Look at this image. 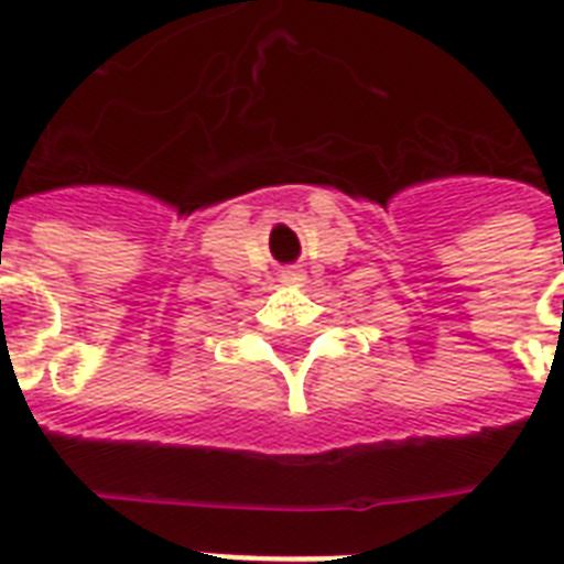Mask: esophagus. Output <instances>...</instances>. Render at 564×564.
<instances>
[{
  "instance_id": "obj_1",
  "label": "esophagus",
  "mask_w": 564,
  "mask_h": 564,
  "mask_svg": "<svg viewBox=\"0 0 564 564\" xmlns=\"http://www.w3.org/2000/svg\"><path fill=\"white\" fill-rule=\"evenodd\" d=\"M281 281L283 283H301L304 281V274H301V269H283Z\"/></svg>"
}]
</instances>
